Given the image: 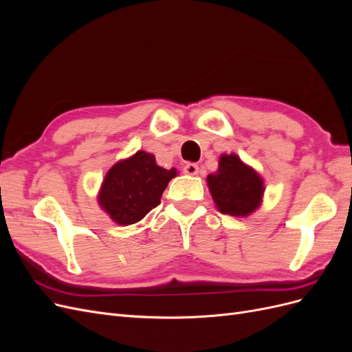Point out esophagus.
I'll list each match as a JSON object with an SVG mask.
<instances>
[{
	"instance_id": "1",
	"label": "esophagus",
	"mask_w": 352,
	"mask_h": 352,
	"mask_svg": "<svg viewBox=\"0 0 352 352\" xmlns=\"http://www.w3.org/2000/svg\"><path fill=\"white\" fill-rule=\"evenodd\" d=\"M198 170H199V167H198V164H195V163H188V164H185V167H184V172L186 173V175H198Z\"/></svg>"
}]
</instances>
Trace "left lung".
I'll list each match as a JSON object with an SVG mask.
<instances>
[{"mask_svg": "<svg viewBox=\"0 0 352 352\" xmlns=\"http://www.w3.org/2000/svg\"><path fill=\"white\" fill-rule=\"evenodd\" d=\"M207 182L219 211L236 217L251 214L264 192L261 177L235 154H223L217 173L208 175Z\"/></svg>", "mask_w": 352, "mask_h": 352, "instance_id": "left-lung-1", "label": "left lung"}]
</instances>
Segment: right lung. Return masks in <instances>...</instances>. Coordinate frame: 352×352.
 I'll return each mask as SVG.
<instances>
[{
  "label": "right lung",
  "mask_w": 352,
  "mask_h": 352,
  "mask_svg": "<svg viewBox=\"0 0 352 352\" xmlns=\"http://www.w3.org/2000/svg\"><path fill=\"white\" fill-rule=\"evenodd\" d=\"M175 176V168L160 167L153 154L138 151L114 164L105 175L100 206L119 225H132L160 204L167 184Z\"/></svg>",
  "instance_id": "1"
}]
</instances>
